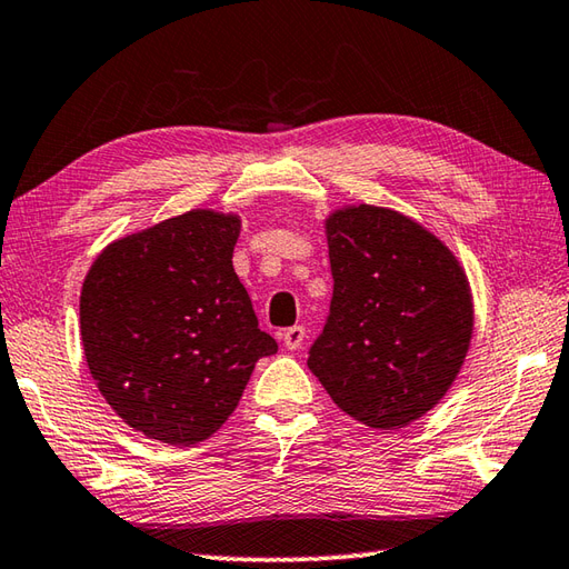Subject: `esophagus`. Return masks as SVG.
Returning <instances> with one entry per match:
<instances>
[{
    "mask_svg": "<svg viewBox=\"0 0 569 569\" xmlns=\"http://www.w3.org/2000/svg\"><path fill=\"white\" fill-rule=\"evenodd\" d=\"M305 339H307V329L299 327V325H295V327H289V329L282 331V341H284V347H287L289 351L302 349Z\"/></svg>",
    "mask_w": 569,
    "mask_h": 569,
    "instance_id": "obj_1",
    "label": "esophagus"
}]
</instances>
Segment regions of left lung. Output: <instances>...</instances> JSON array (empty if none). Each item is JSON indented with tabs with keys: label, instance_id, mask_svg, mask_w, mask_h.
<instances>
[{
	"label": "left lung",
	"instance_id": "obj_1",
	"mask_svg": "<svg viewBox=\"0 0 569 569\" xmlns=\"http://www.w3.org/2000/svg\"><path fill=\"white\" fill-rule=\"evenodd\" d=\"M327 242L335 292L307 367L357 421L409 426L463 367L473 335L466 274L436 234L396 210H337Z\"/></svg>",
	"mask_w": 569,
	"mask_h": 569
}]
</instances>
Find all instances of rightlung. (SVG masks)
I'll return each mask as SVG.
<instances>
[{
	"mask_svg": "<svg viewBox=\"0 0 569 569\" xmlns=\"http://www.w3.org/2000/svg\"><path fill=\"white\" fill-rule=\"evenodd\" d=\"M238 216L190 210L109 244L81 289L91 377L123 421L196 446L228 421L254 363L277 351L232 270Z\"/></svg>",
	"mask_w": 569,
	"mask_h": 569,
	"instance_id": "obj_1",
	"label": "right lung"
}]
</instances>
